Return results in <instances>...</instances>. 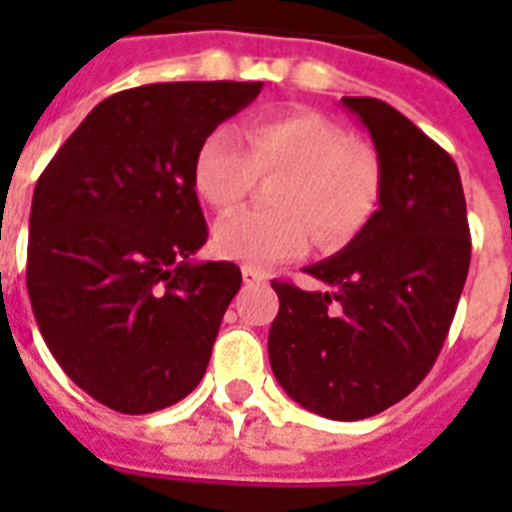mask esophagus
Wrapping results in <instances>:
<instances>
[{
    "label": "esophagus",
    "instance_id": "esophagus-1",
    "mask_svg": "<svg viewBox=\"0 0 512 512\" xmlns=\"http://www.w3.org/2000/svg\"><path fill=\"white\" fill-rule=\"evenodd\" d=\"M241 279H244L247 287H252V284H265V281H268V273L257 271L252 265H244V268H241Z\"/></svg>",
    "mask_w": 512,
    "mask_h": 512
}]
</instances>
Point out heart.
Segmentation results:
<instances>
[{"instance_id":"1","label":"heart","mask_w":512,"mask_h":512,"mask_svg":"<svg viewBox=\"0 0 512 512\" xmlns=\"http://www.w3.org/2000/svg\"><path fill=\"white\" fill-rule=\"evenodd\" d=\"M247 142L236 127L217 124L193 154V188L223 212L239 207L260 175H281L271 191L276 209H244L215 225L220 257L265 268L303 255L311 233L321 249H337L372 220L382 196L380 156L324 114L297 108L257 116Z\"/></svg>"}]
</instances>
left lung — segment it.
Listing matches in <instances>:
<instances>
[{
    "label": "left lung",
    "mask_w": 512,
    "mask_h": 512,
    "mask_svg": "<svg viewBox=\"0 0 512 512\" xmlns=\"http://www.w3.org/2000/svg\"><path fill=\"white\" fill-rule=\"evenodd\" d=\"M382 164L380 209L348 247L305 268L327 292L271 281L273 374L308 412L364 420L433 369L470 268L460 170L436 140L377 98H342Z\"/></svg>",
    "instance_id": "8db88e82"
}]
</instances>
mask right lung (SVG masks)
<instances>
[{"label": "right lung", "mask_w": 512, "mask_h": 512, "mask_svg": "<svg viewBox=\"0 0 512 512\" xmlns=\"http://www.w3.org/2000/svg\"><path fill=\"white\" fill-rule=\"evenodd\" d=\"M260 82H162L92 108L36 180L26 284L63 372L124 414L177 404L207 372L239 265L207 241L191 180L201 138Z\"/></svg>", "instance_id": "right-lung-1"}]
</instances>
